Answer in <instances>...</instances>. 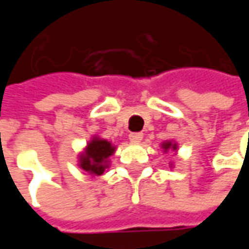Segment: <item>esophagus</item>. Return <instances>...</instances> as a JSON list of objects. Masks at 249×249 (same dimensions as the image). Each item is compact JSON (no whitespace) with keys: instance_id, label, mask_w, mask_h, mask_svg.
<instances>
[{"instance_id":"1","label":"esophagus","mask_w":249,"mask_h":249,"mask_svg":"<svg viewBox=\"0 0 249 249\" xmlns=\"http://www.w3.org/2000/svg\"><path fill=\"white\" fill-rule=\"evenodd\" d=\"M129 140L133 141V142H139V141L142 140V133H140V132H133V133H130Z\"/></svg>"}]
</instances>
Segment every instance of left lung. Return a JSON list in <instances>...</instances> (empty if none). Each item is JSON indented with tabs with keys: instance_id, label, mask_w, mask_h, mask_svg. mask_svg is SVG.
<instances>
[{
	"instance_id": "obj_1",
	"label": "left lung",
	"mask_w": 249,
	"mask_h": 249,
	"mask_svg": "<svg viewBox=\"0 0 249 249\" xmlns=\"http://www.w3.org/2000/svg\"><path fill=\"white\" fill-rule=\"evenodd\" d=\"M161 148L164 149V152L169 151V149H172V151H176L178 149V144L176 142H172V141H165V142H162Z\"/></svg>"
}]
</instances>
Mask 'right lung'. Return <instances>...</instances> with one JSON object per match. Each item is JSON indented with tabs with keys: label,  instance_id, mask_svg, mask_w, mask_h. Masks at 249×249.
I'll return each mask as SVG.
<instances>
[{
	"label": "right lung",
	"instance_id": "add662e5",
	"mask_svg": "<svg viewBox=\"0 0 249 249\" xmlns=\"http://www.w3.org/2000/svg\"><path fill=\"white\" fill-rule=\"evenodd\" d=\"M114 151L116 146L112 145L110 141L93 137L88 142L85 151L80 155L78 165L93 176H101L109 167V157L113 155Z\"/></svg>",
	"mask_w": 249,
	"mask_h": 249
}]
</instances>
